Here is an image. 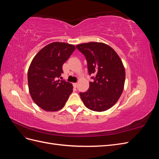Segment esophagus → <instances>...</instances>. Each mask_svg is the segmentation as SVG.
I'll return each mask as SVG.
<instances>
[{
    "label": "esophagus",
    "instance_id": "obj_1",
    "mask_svg": "<svg viewBox=\"0 0 159 159\" xmlns=\"http://www.w3.org/2000/svg\"><path fill=\"white\" fill-rule=\"evenodd\" d=\"M73 85H74V87L75 88H76L77 87H78V84H77V83H74V84H73Z\"/></svg>",
    "mask_w": 159,
    "mask_h": 159
}]
</instances>
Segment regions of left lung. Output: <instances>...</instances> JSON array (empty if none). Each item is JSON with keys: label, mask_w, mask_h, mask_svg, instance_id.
<instances>
[{"label": "left lung", "mask_w": 159, "mask_h": 159, "mask_svg": "<svg viewBox=\"0 0 159 159\" xmlns=\"http://www.w3.org/2000/svg\"><path fill=\"white\" fill-rule=\"evenodd\" d=\"M88 61L89 74L95 75L88 91L80 93L85 107L105 111L117 103L123 93L125 70L118 54L103 42H91L76 46Z\"/></svg>", "instance_id": "8db88e82"}]
</instances>
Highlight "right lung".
Here are the masks:
<instances>
[{"mask_svg":"<svg viewBox=\"0 0 159 159\" xmlns=\"http://www.w3.org/2000/svg\"><path fill=\"white\" fill-rule=\"evenodd\" d=\"M75 50L73 44L52 42L38 52L31 62L28 71L29 92L34 102L46 111L61 109L73 91L71 84L57 78Z\"/></svg>","mask_w":159,"mask_h":159,"instance_id":"right-lung-1","label":"right lung"}]
</instances>
